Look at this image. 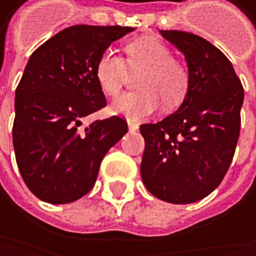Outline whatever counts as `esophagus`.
Returning a JSON list of instances; mask_svg holds the SVG:
<instances>
[{
  "instance_id": "34e87169",
  "label": "esophagus",
  "mask_w": 256,
  "mask_h": 256,
  "mask_svg": "<svg viewBox=\"0 0 256 256\" xmlns=\"http://www.w3.org/2000/svg\"><path fill=\"white\" fill-rule=\"evenodd\" d=\"M127 126H129V130H130V132H136V130H138V127H140L138 122H134V121H130V120L127 121Z\"/></svg>"
}]
</instances>
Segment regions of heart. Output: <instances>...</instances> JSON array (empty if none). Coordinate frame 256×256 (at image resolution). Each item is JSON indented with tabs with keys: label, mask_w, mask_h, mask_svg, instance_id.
Instances as JSON below:
<instances>
[{
	"label": "heart",
	"mask_w": 256,
	"mask_h": 256,
	"mask_svg": "<svg viewBox=\"0 0 256 256\" xmlns=\"http://www.w3.org/2000/svg\"><path fill=\"white\" fill-rule=\"evenodd\" d=\"M126 60L112 50L104 52L95 66L100 89L109 96L120 94L130 72H141L136 78L140 90L118 96L110 110L132 121L150 115L160 101L166 110L176 109L189 92V70L172 58L170 48L156 36H140L124 47Z\"/></svg>",
	"instance_id": "obj_1"
}]
</instances>
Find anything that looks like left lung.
<instances>
[{
	"mask_svg": "<svg viewBox=\"0 0 256 256\" xmlns=\"http://www.w3.org/2000/svg\"><path fill=\"white\" fill-rule=\"evenodd\" d=\"M160 34L184 55L190 84L176 112L140 127L146 142L141 178L154 196L190 204L214 192L229 169L244 90L232 62L214 44L188 32Z\"/></svg>",
	"mask_w": 256,
	"mask_h": 256,
	"instance_id": "8db88e82",
	"label": "left lung"
}]
</instances>
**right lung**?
<instances>
[{"label": "right lung", "mask_w": 256, "mask_h": 256, "mask_svg": "<svg viewBox=\"0 0 256 256\" xmlns=\"http://www.w3.org/2000/svg\"><path fill=\"white\" fill-rule=\"evenodd\" d=\"M132 30L72 26L28 58L15 92L12 136L20 174L40 200L67 204L89 194L104 155L127 134L120 116L81 126L107 104L95 78L96 61Z\"/></svg>", "instance_id": "obj_1"}]
</instances>
